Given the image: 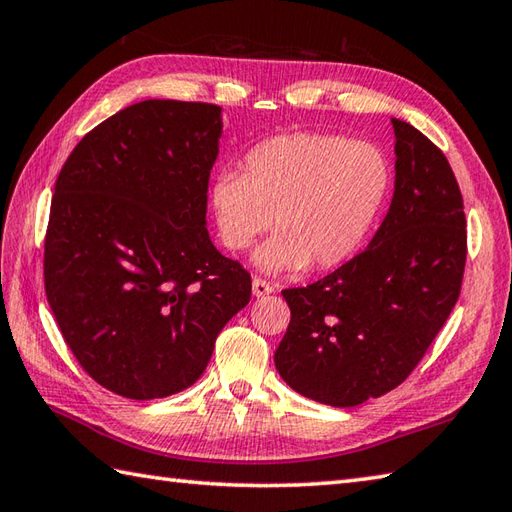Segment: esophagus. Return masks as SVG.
Segmentation results:
<instances>
[{
	"mask_svg": "<svg viewBox=\"0 0 512 512\" xmlns=\"http://www.w3.org/2000/svg\"><path fill=\"white\" fill-rule=\"evenodd\" d=\"M275 292V286L268 284V281L264 279H253V295L259 299V297H266V295H273Z\"/></svg>",
	"mask_w": 512,
	"mask_h": 512,
	"instance_id": "esophagus-1",
	"label": "esophagus"
}]
</instances>
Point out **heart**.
I'll use <instances>...</instances> for the list:
<instances>
[{"label": "heart", "instance_id": "obj_1", "mask_svg": "<svg viewBox=\"0 0 512 512\" xmlns=\"http://www.w3.org/2000/svg\"><path fill=\"white\" fill-rule=\"evenodd\" d=\"M391 187L380 147L336 134L299 132L255 145L244 173L217 171L209 202L222 242L244 250L270 226L253 264L268 275L332 268L372 231Z\"/></svg>", "mask_w": 512, "mask_h": 512}]
</instances>
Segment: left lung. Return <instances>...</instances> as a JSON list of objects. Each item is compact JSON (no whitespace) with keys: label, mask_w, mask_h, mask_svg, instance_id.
<instances>
[{"label":"left lung","mask_w":512,"mask_h":512,"mask_svg":"<svg viewBox=\"0 0 512 512\" xmlns=\"http://www.w3.org/2000/svg\"><path fill=\"white\" fill-rule=\"evenodd\" d=\"M396 178L361 255L306 288L284 290L290 325L279 376L321 405L356 407L398 387L458 301L466 262L462 193L449 160L391 118Z\"/></svg>","instance_id":"1"}]
</instances>
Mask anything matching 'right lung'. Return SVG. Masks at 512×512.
<instances>
[{
    "instance_id": "1",
    "label": "right lung",
    "mask_w": 512,
    "mask_h": 512,
    "mask_svg": "<svg viewBox=\"0 0 512 512\" xmlns=\"http://www.w3.org/2000/svg\"><path fill=\"white\" fill-rule=\"evenodd\" d=\"M222 107L149 99L74 147L54 184L43 277L54 319L96 383L132 400L191 387L250 277L206 231Z\"/></svg>"
}]
</instances>
